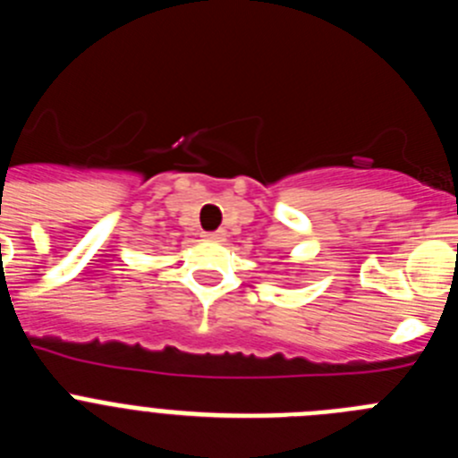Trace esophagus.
<instances>
[{"instance_id":"1","label":"esophagus","mask_w":458,"mask_h":458,"mask_svg":"<svg viewBox=\"0 0 458 458\" xmlns=\"http://www.w3.org/2000/svg\"><path fill=\"white\" fill-rule=\"evenodd\" d=\"M225 236H226V233L222 232V229H220V232H210V233H204V238H206V241H210V242H222V241H225Z\"/></svg>"}]
</instances>
